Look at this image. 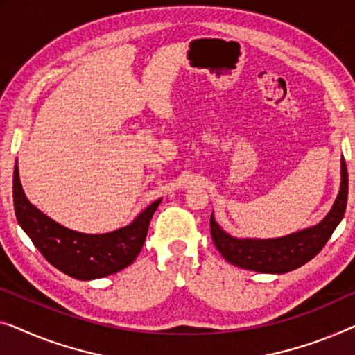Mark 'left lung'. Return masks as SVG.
I'll return each mask as SVG.
<instances>
[{
    "label": "left lung",
    "instance_id": "obj_1",
    "mask_svg": "<svg viewBox=\"0 0 355 355\" xmlns=\"http://www.w3.org/2000/svg\"><path fill=\"white\" fill-rule=\"evenodd\" d=\"M347 204V167L341 157V184L335 202L325 218L315 226L274 237V239H250L234 237L226 232L210 216V232L215 247L228 263L248 271L264 274H285L303 266L325 247L333 231L343 220Z\"/></svg>",
    "mask_w": 355,
    "mask_h": 355
}]
</instances>
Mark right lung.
<instances>
[{
    "label": "right lung",
    "instance_id": "obj_1",
    "mask_svg": "<svg viewBox=\"0 0 355 355\" xmlns=\"http://www.w3.org/2000/svg\"><path fill=\"white\" fill-rule=\"evenodd\" d=\"M12 196L20 228L41 255L59 271L78 280L107 277L134 263L145 244L153 214L162 200L157 199L148 205L124 228L105 234H86L57 223L26 199L19 178L17 161L14 167Z\"/></svg>",
    "mask_w": 355,
    "mask_h": 355
}]
</instances>
